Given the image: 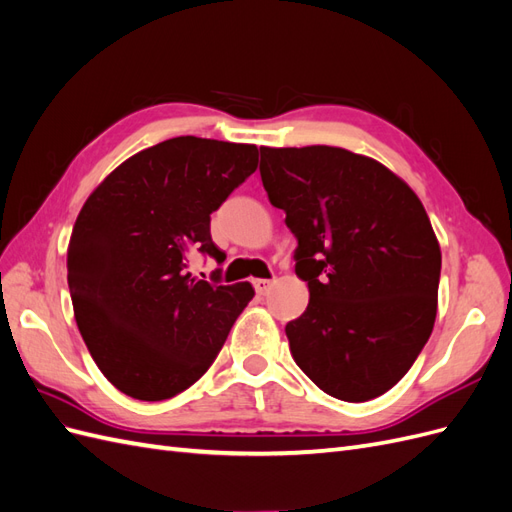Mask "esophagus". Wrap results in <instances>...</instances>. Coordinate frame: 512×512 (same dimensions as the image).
I'll return each mask as SVG.
<instances>
[{
  "label": "esophagus",
  "instance_id": "esophagus-1",
  "mask_svg": "<svg viewBox=\"0 0 512 512\" xmlns=\"http://www.w3.org/2000/svg\"><path fill=\"white\" fill-rule=\"evenodd\" d=\"M254 288L258 294H267L273 288L271 280H254Z\"/></svg>",
  "mask_w": 512,
  "mask_h": 512
}]
</instances>
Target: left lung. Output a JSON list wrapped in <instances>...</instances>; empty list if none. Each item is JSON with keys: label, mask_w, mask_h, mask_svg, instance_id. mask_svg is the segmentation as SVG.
Returning a JSON list of instances; mask_svg holds the SVG:
<instances>
[{"label": "left lung", "mask_w": 512, "mask_h": 512, "mask_svg": "<svg viewBox=\"0 0 512 512\" xmlns=\"http://www.w3.org/2000/svg\"><path fill=\"white\" fill-rule=\"evenodd\" d=\"M260 177L286 211L309 288L286 324L294 363L342 401L393 389L438 312L442 254L423 203L393 170L342 147H260Z\"/></svg>", "instance_id": "obj_1"}]
</instances>
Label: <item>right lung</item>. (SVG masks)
<instances>
[{
	"label": "right lung",
	"instance_id": "add662e5",
	"mask_svg": "<svg viewBox=\"0 0 512 512\" xmlns=\"http://www.w3.org/2000/svg\"><path fill=\"white\" fill-rule=\"evenodd\" d=\"M258 166V147L177 136L134 153L89 194L68 243V286L104 378L141 401L192 386L252 301L250 282L194 277L190 256L224 262L211 213Z\"/></svg>",
	"mask_w": 512,
	"mask_h": 512
}]
</instances>
